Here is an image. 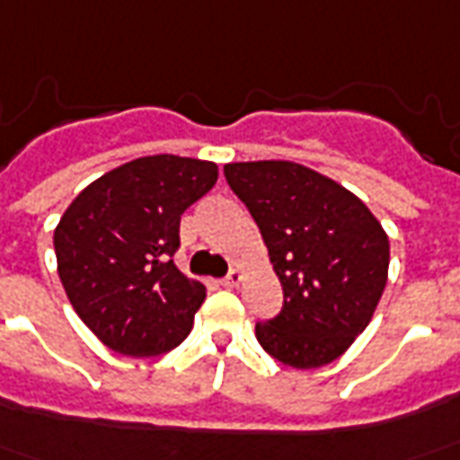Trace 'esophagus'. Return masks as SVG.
<instances>
[{"label":"esophagus","mask_w":460,"mask_h":460,"mask_svg":"<svg viewBox=\"0 0 460 460\" xmlns=\"http://www.w3.org/2000/svg\"><path fill=\"white\" fill-rule=\"evenodd\" d=\"M241 279H243V274H241V269H231L229 274L221 279V284L226 286V288H234V286L241 284Z\"/></svg>","instance_id":"esophagus-1"}]
</instances>
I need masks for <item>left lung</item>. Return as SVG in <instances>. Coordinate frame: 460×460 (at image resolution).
<instances>
[{
  "instance_id": "1",
  "label": "left lung",
  "mask_w": 460,
  "mask_h": 460,
  "mask_svg": "<svg viewBox=\"0 0 460 460\" xmlns=\"http://www.w3.org/2000/svg\"><path fill=\"white\" fill-rule=\"evenodd\" d=\"M224 176L261 231L284 306L256 321L276 361L319 368L368 326L388 276V236L361 199L294 162L226 164Z\"/></svg>"
}]
</instances>
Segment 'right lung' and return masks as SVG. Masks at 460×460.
I'll return each instance as SVG.
<instances>
[{
	"instance_id": "obj_1",
	"label": "right lung",
	"mask_w": 460,
	"mask_h": 460,
	"mask_svg": "<svg viewBox=\"0 0 460 460\" xmlns=\"http://www.w3.org/2000/svg\"><path fill=\"white\" fill-rule=\"evenodd\" d=\"M214 162L141 156L89 184L54 231L59 279L96 339L124 356L176 349L207 288L174 263L181 214L217 184Z\"/></svg>"
}]
</instances>
